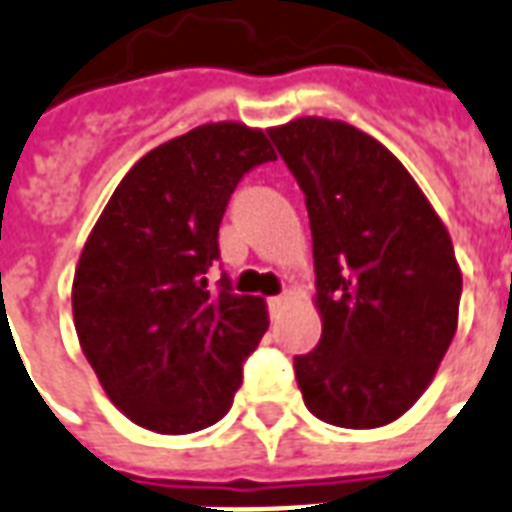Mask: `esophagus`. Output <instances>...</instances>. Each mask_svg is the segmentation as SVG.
Masks as SVG:
<instances>
[{
	"label": "esophagus",
	"mask_w": 512,
	"mask_h": 512,
	"mask_svg": "<svg viewBox=\"0 0 512 512\" xmlns=\"http://www.w3.org/2000/svg\"><path fill=\"white\" fill-rule=\"evenodd\" d=\"M286 302H288L286 294H280V297H272L270 302H267V305H270V315H272V318H278L280 310H283V305H286Z\"/></svg>",
	"instance_id": "obj_1"
}]
</instances>
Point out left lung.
Listing matches in <instances>:
<instances>
[{
  "mask_svg": "<svg viewBox=\"0 0 512 512\" xmlns=\"http://www.w3.org/2000/svg\"><path fill=\"white\" fill-rule=\"evenodd\" d=\"M305 194L324 332L294 356L307 410L375 429L416 405L459 321L448 229L402 161L356 126L297 118L270 129Z\"/></svg>",
  "mask_w": 512,
  "mask_h": 512,
  "instance_id": "8db88e82",
  "label": "left lung"
}]
</instances>
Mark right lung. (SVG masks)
Segmentation results:
<instances>
[{
  "label": "right lung",
  "mask_w": 512,
  "mask_h": 512,
  "mask_svg": "<svg viewBox=\"0 0 512 512\" xmlns=\"http://www.w3.org/2000/svg\"><path fill=\"white\" fill-rule=\"evenodd\" d=\"M275 161L259 129L224 121L145 153L88 234L72 283L80 348L129 421L188 434L229 413L267 332L261 297L234 294L218 226L245 172Z\"/></svg>",
  "instance_id": "add662e5"
}]
</instances>
